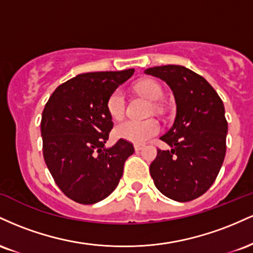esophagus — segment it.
Here are the masks:
<instances>
[{
    "label": "esophagus",
    "instance_id": "esophagus-1",
    "mask_svg": "<svg viewBox=\"0 0 253 253\" xmlns=\"http://www.w3.org/2000/svg\"><path fill=\"white\" fill-rule=\"evenodd\" d=\"M145 146H146V145H145V144H134V150L136 151V152H138V151L143 150Z\"/></svg>",
    "mask_w": 253,
    "mask_h": 253
}]
</instances>
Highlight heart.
Returning <instances> with one entry per match:
<instances>
[{"label": "heart", "instance_id": "b5f03b06", "mask_svg": "<svg viewBox=\"0 0 253 253\" xmlns=\"http://www.w3.org/2000/svg\"><path fill=\"white\" fill-rule=\"evenodd\" d=\"M136 90L151 101H158L163 96V88L161 84L153 80H143L135 85ZM107 109L113 119H120L126 110V98L121 90H115L107 101ZM161 130V126L153 119L145 121H136L132 119L119 123L115 126L114 134L119 139L130 141V143H145L151 136L157 135Z\"/></svg>", "mask_w": 253, "mask_h": 253}]
</instances>
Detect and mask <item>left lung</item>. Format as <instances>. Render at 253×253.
Instances as JSON below:
<instances>
[{"mask_svg": "<svg viewBox=\"0 0 253 253\" xmlns=\"http://www.w3.org/2000/svg\"><path fill=\"white\" fill-rule=\"evenodd\" d=\"M144 72L170 86L177 107L175 123L161 136L170 149L157 151L151 177L163 195L191 201L210 189L221 169L228 129L225 107L213 86L185 66H155Z\"/></svg>", "mask_w": 253, "mask_h": 253, "instance_id": "1", "label": "left lung"}]
</instances>
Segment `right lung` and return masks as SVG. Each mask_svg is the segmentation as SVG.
I'll return each mask as SVG.
<instances>
[{
  "label": "right lung",
  "instance_id": "obj_1",
  "mask_svg": "<svg viewBox=\"0 0 253 253\" xmlns=\"http://www.w3.org/2000/svg\"><path fill=\"white\" fill-rule=\"evenodd\" d=\"M133 74L134 69L77 75L60 84L45 104L43 159L59 189L78 203L92 205L109 196L134 152L124 139L106 147L113 128L107 101Z\"/></svg>",
  "mask_w": 253,
  "mask_h": 253
}]
</instances>
